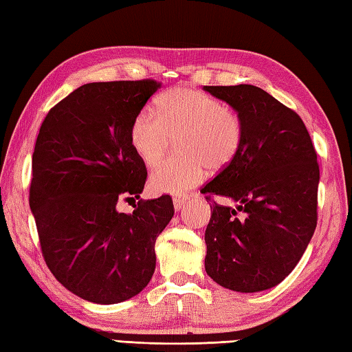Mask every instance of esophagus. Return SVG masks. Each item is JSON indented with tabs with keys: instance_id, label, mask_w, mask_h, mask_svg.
<instances>
[{
	"instance_id": "34e87169",
	"label": "esophagus",
	"mask_w": 352,
	"mask_h": 352,
	"mask_svg": "<svg viewBox=\"0 0 352 352\" xmlns=\"http://www.w3.org/2000/svg\"><path fill=\"white\" fill-rule=\"evenodd\" d=\"M186 203H188V198L186 197H175L174 198V209L180 210L182 208H184Z\"/></svg>"
}]
</instances>
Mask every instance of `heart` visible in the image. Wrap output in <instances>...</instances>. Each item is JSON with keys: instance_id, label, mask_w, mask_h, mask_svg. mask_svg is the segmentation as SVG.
Masks as SVG:
<instances>
[{"instance_id": "1", "label": "heart", "mask_w": 352, "mask_h": 352, "mask_svg": "<svg viewBox=\"0 0 352 352\" xmlns=\"http://www.w3.org/2000/svg\"><path fill=\"white\" fill-rule=\"evenodd\" d=\"M178 140V154L162 163L153 175L157 190L184 194L203 180L206 169L229 168L244 143L241 117L224 103L190 87H174L157 102V114L142 109L129 129V142L137 157L153 168Z\"/></svg>"}]
</instances>
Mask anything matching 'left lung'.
Returning <instances> with one entry per match:
<instances>
[{"mask_svg":"<svg viewBox=\"0 0 352 352\" xmlns=\"http://www.w3.org/2000/svg\"><path fill=\"white\" fill-rule=\"evenodd\" d=\"M229 103L244 143L229 168L204 186L210 206L204 233L206 273L224 288L256 293L278 285L298 265L318 224L319 163L298 113L254 85L204 87Z\"/></svg>","mask_w":352,"mask_h":352,"instance_id":"left-lung-1","label":"left lung"}]
</instances>
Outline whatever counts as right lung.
<instances>
[{
  "mask_svg": "<svg viewBox=\"0 0 352 352\" xmlns=\"http://www.w3.org/2000/svg\"><path fill=\"white\" fill-rule=\"evenodd\" d=\"M160 82H93L56 103L32 157L30 209L43 256L67 290L94 304L139 294L155 270V239L174 217L170 195L140 199L146 166L129 129Z\"/></svg>",
  "mask_w": 352,
  "mask_h": 352,
  "instance_id": "1",
  "label": "right lung"
}]
</instances>
